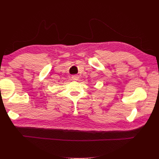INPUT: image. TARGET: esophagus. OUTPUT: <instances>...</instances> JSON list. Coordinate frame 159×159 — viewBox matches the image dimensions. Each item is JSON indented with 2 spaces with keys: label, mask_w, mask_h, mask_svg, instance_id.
I'll return each instance as SVG.
<instances>
[{
  "label": "esophagus",
  "mask_w": 159,
  "mask_h": 159,
  "mask_svg": "<svg viewBox=\"0 0 159 159\" xmlns=\"http://www.w3.org/2000/svg\"><path fill=\"white\" fill-rule=\"evenodd\" d=\"M71 78H72V80L77 81L79 79V76L78 75H71Z\"/></svg>",
  "instance_id": "esophagus-1"
}]
</instances>
